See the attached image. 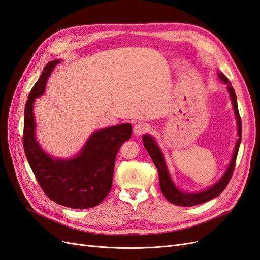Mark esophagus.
Instances as JSON below:
<instances>
[{"label":"esophagus","instance_id":"esophagus-1","mask_svg":"<svg viewBox=\"0 0 260 260\" xmlns=\"http://www.w3.org/2000/svg\"><path fill=\"white\" fill-rule=\"evenodd\" d=\"M148 129H149V125L147 123H137L134 126V128H133V131H134V134L137 136L144 134V133H146Z\"/></svg>","mask_w":260,"mask_h":260}]
</instances>
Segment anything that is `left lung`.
I'll use <instances>...</instances> for the list:
<instances>
[{"mask_svg": "<svg viewBox=\"0 0 260 260\" xmlns=\"http://www.w3.org/2000/svg\"><path fill=\"white\" fill-rule=\"evenodd\" d=\"M217 76L224 83H226V85H228V90H229L230 96L232 100L233 108H234V112H235L236 119H237V127H238V139H237V143H236L235 149H234V154H233L232 160L229 165L228 170H226L224 176L219 179V181H217L214 185H212V187L209 188L208 190L198 192V193H187V192H182L180 190H178L176 188V185L174 184V182L171 181V178L169 176V172L167 169V166H166L164 156L161 154V150L157 146L155 139L147 134L143 136V142H144L145 148L147 149L149 156L151 157L152 161L155 162L156 167L158 169L159 184H160V189H161L162 194L166 199L168 200L169 202H171L175 205H180V206L198 205V204H201L204 202H208V201H210V200L218 197L225 190V188L228 187V184L233 176V172H234L239 144H241V139H242V119H241V116H239L235 91H234V89H233L230 80L226 78L222 72H217Z\"/></svg>", "mask_w": 260, "mask_h": 260, "instance_id": "left-lung-1", "label": "left lung"}]
</instances>
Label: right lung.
Wrapping results in <instances>:
<instances>
[{"mask_svg": "<svg viewBox=\"0 0 260 260\" xmlns=\"http://www.w3.org/2000/svg\"><path fill=\"white\" fill-rule=\"evenodd\" d=\"M60 61L46 64L29 93L24 114V150L46 196L67 208L89 209L101 203L111 191L117 151L131 138L132 125L119 124L94 132L80 154L68 160L44 152L35 138L32 105L44 93L50 72Z\"/></svg>", "mask_w": 260, "mask_h": 260, "instance_id": "1", "label": "right lung"}]
</instances>
